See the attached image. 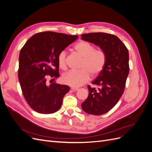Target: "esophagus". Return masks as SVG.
<instances>
[{"label":"esophagus","mask_w":152,"mask_h":152,"mask_svg":"<svg viewBox=\"0 0 152 152\" xmlns=\"http://www.w3.org/2000/svg\"><path fill=\"white\" fill-rule=\"evenodd\" d=\"M71 89H72L73 91H77L79 90V89H78V88H75V87H72Z\"/></svg>","instance_id":"34e87169"}]
</instances>
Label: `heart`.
<instances>
[{
    "mask_svg": "<svg viewBox=\"0 0 152 152\" xmlns=\"http://www.w3.org/2000/svg\"><path fill=\"white\" fill-rule=\"evenodd\" d=\"M74 49L82 57H83L80 71L69 72L63 75L61 80L63 84L73 87H79L86 84L93 77L98 76L104 67L106 54L102 49H95L93 45L86 41H80L77 43ZM59 68L63 70L67 69L66 52L61 50L58 56Z\"/></svg>",
    "mask_w": 152,
    "mask_h": 152,
    "instance_id": "heart-1",
    "label": "heart"
}]
</instances>
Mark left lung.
<instances>
[{
    "instance_id": "left-lung-1",
    "label": "left lung",
    "mask_w": 152,
    "mask_h": 152,
    "mask_svg": "<svg viewBox=\"0 0 152 152\" xmlns=\"http://www.w3.org/2000/svg\"><path fill=\"white\" fill-rule=\"evenodd\" d=\"M82 39L98 45L106 54L103 71L87 86L89 96L82 103L88 114L101 115L110 111L120 99L129 72L128 49L117 36L98 32L84 34Z\"/></svg>"
}]
</instances>
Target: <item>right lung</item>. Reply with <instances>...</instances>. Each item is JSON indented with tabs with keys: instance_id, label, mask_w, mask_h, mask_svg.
Wrapping results in <instances>:
<instances>
[{
	"instance_id": "1",
	"label": "right lung",
	"mask_w": 152,
	"mask_h": 152,
	"mask_svg": "<svg viewBox=\"0 0 152 152\" xmlns=\"http://www.w3.org/2000/svg\"><path fill=\"white\" fill-rule=\"evenodd\" d=\"M77 38L54 31L40 32L31 37L21 49L18 79L25 100L34 111L49 114L61 108L70 87L52 83L59 77L58 56Z\"/></svg>"
}]
</instances>
